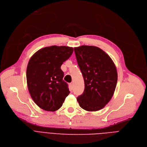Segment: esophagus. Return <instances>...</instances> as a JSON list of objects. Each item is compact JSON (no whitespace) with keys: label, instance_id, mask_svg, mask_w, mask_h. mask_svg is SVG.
<instances>
[{"label":"esophagus","instance_id":"1","mask_svg":"<svg viewBox=\"0 0 147 147\" xmlns=\"http://www.w3.org/2000/svg\"><path fill=\"white\" fill-rule=\"evenodd\" d=\"M73 89V83H69V90H72Z\"/></svg>","mask_w":147,"mask_h":147}]
</instances>
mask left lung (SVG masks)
I'll use <instances>...</instances> for the list:
<instances>
[{
	"label": "left lung",
	"instance_id": "obj_1",
	"mask_svg": "<svg viewBox=\"0 0 147 147\" xmlns=\"http://www.w3.org/2000/svg\"><path fill=\"white\" fill-rule=\"evenodd\" d=\"M74 50L84 82L83 93L77 101L84 110L98 111L114 94L117 82L116 67L110 56L98 47L83 45Z\"/></svg>",
	"mask_w": 147,
	"mask_h": 147
}]
</instances>
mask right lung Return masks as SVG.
Listing matches in <instances>:
<instances>
[{
	"instance_id": "obj_1",
	"label": "right lung",
	"mask_w": 147,
	"mask_h": 147,
	"mask_svg": "<svg viewBox=\"0 0 147 147\" xmlns=\"http://www.w3.org/2000/svg\"><path fill=\"white\" fill-rule=\"evenodd\" d=\"M73 52V48L68 46H51L38 50L30 59L27 87L34 102L42 109L58 110L69 94L61 66Z\"/></svg>"
}]
</instances>
